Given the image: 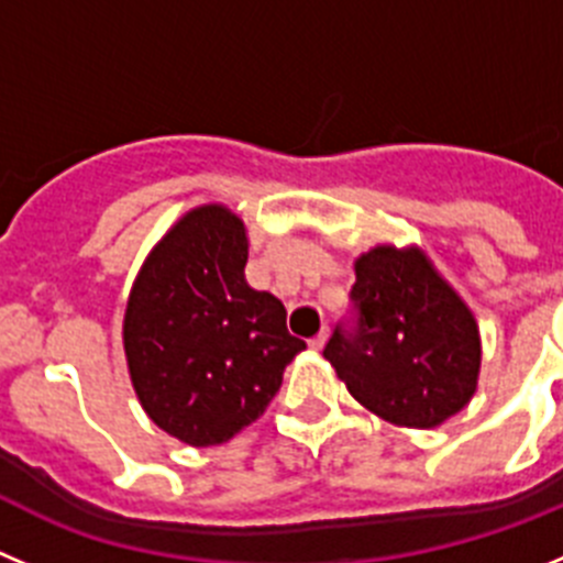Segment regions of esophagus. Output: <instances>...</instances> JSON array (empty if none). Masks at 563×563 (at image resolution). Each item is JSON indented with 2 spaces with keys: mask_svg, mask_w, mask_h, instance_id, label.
<instances>
[{
  "mask_svg": "<svg viewBox=\"0 0 563 563\" xmlns=\"http://www.w3.org/2000/svg\"><path fill=\"white\" fill-rule=\"evenodd\" d=\"M325 342H328V328H322V331H319L317 336H313L308 344H311V351L319 353V351H322V347H325Z\"/></svg>",
  "mask_w": 563,
  "mask_h": 563,
  "instance_id": "esophagus-1",
  "label": "esophagus"
}]
</instances>
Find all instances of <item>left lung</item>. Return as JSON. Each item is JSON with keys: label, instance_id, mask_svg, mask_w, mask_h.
Listing matches in <instances>:
<instances>
[{"label": "left lung", "instance_id": "1", "mask_svg": "<svg viewBox=\"0 0 563 563\" xmlns=\"http://www.w3.org/2000/svg\"><path fill=\"white\" fill-rule=\"evenodd\" d=\"M353 272L356 331L336 328L322 356L378 418L440 427L477 393V319L418 246L378 244L356 257Z\"/></svg>", "mask_w": 563, "mask_h": 563}]
</instances>
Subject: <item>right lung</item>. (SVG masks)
Segmentation results:
<instances>
[{
  "label": "right lung",
  "instance_id": "obj_1",
  "mask_svg": "<svg viewBox=\"0 0 563 563\" xmlns=\"http://www.w3.org/2000/svg\"><path fill=\"white\" fill-rule=\"evenodd\" d=\"M250 238L227 205L187 210L136 272L123 317L129 376L162 432L205 449L255 423L306 342L246 283Z\"/></svg>",
  "mask_w": 563,
  "mask_h": 563
}]
</instances>
